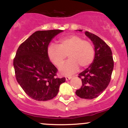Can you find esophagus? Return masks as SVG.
Returning <instances> with one entry per match:
<instances>
[{
    "label": "esophagus",
    "mask_w": 128,
    "mask_h": 128,
    "mask_svg": "<svg viewBox=\"0 0 128 128\" xmlns=\"http://www.w3.org/2000/svg\"><path fill=\"white\" fill-rule=\"evenodd\" d=\"M72 79V77L71 76H66V80H70V79Z\"/></svg>",
    "instance_id": "esophagus-1"
}]
</instances>
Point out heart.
I'll return each mask as SVG.
<instances>
[{
  "label": "heart",
  "instance_id": "b5f03b06",
  "mask_svg": "<svg viewBox=\"0 0 128 128\" xmlns=\"http://www.w3.org/2000/svg\"><path fill=\"white\" fill-rule=\"evenodd\" d=\"M47 54L50 61L59 67L65 61L67 55L69 60L60 68L62 74L70 75L79 69L87 67L94 57V49L90 42L83 40L80 36L72 35L60 40L59 45L50 44Z\"/></svg>",
  "mask_w": 128,
  "mask_h": 128
}]
</instances>
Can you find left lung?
<instances>
[{"instance_id": "left-lung-1", "label": "left lung", "mask_w": 128, "mask_h": 128, "mask_svg": "<svg viewBox=\"0 0 128 128\" xmlns=\"http://www.w3.org/2000/svg\"><path fill=\"white\" fill-rule=\"evenodd\" d=\"M79 31L82 30L79 29ZM94 46L93 61L87 68L79 74L82 78L81 87L76 94L82 99H92L104 92L109 85L114 68V61L111 49L100 38L89 32H85Z\"/></svg>"}]
</instances>
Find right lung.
<instances>
[{
	"label": "right lung",
	"instance_id": "obj_1",
	"mask_svg": "<svg viewBox=\"0 0 128 128\" xmlns=\"http://www.w3.org/2000/svg\"><path fill=\"white\" fill-rule=\"evenodd\" d=\"M62 30H38L20 44L13 61L16 78L22 89L32 99L46 101L59 92L65 78H55L57 68L47 54L49 43Z\"/></svg>",
	"mask_w": 128,
	"mask_h": 128
}]
</instances>
